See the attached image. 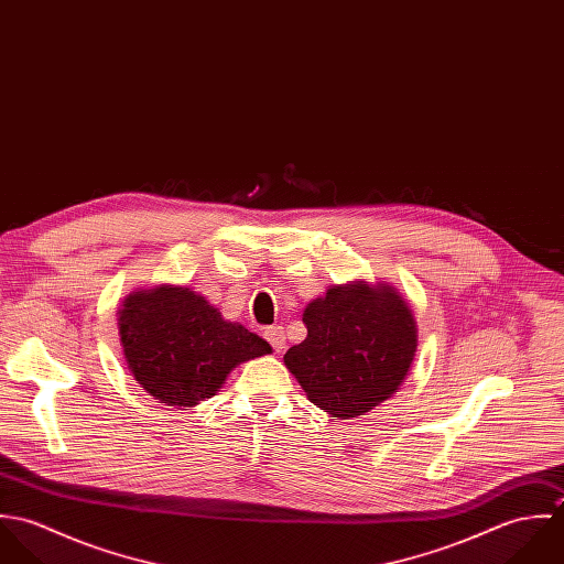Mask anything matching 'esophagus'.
<instances>
[{"mask_svg": "<svg viewBox=\"0 0 564 564\" xmlns=\"http://www.w3.org/2000/svg\"><path fill=\"white\" fill-rule=\"evenodd\" d=\"M264 338L271 343L273 351H282L286 347V334H284V327L282 325H271L264 329Z\"/></svg>", "mask_w": 564, "mask_h": 564, "instance_id": "1", "label": "esophagus"}]
</instances>
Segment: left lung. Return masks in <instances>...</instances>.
Listing matches in <instances>:
<instances>
[{
  "label": "left lung",
  "instance_id": "8db88e82",
  "mask_svg": "<svg viewBox=\"0 0 564 564\" xmlns=\"http://www.w3.org/2000/svg\"><path fill=\"white\" fill-rule=\"evenodd\" d=\"M302 319L308 336L284 354V365L317 408L349 419L398 393L414 360L416 322L393 286H332Z\"/></svg>",
  "mask_w": 564,
  "mask_h": 564
}]
</instances>
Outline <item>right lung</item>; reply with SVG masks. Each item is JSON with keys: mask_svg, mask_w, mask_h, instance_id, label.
<instances>
[{"mask_svg": "<svg viewBox=\"0 0 564 564\" xmlns=\"http://www.w3.org/2000/svg\"><path fill=\"white\" fill-rule=\"evenodd\" d=\"M123 356L134 380L164 405L191 408L215 395L228 373L271 345L186 286L130 293L119 311Z\"/></svg>", "mask_w": 564, "mask_h": 564, "instance_id": "obj_1", "label": "right lung"}]
</instances>
